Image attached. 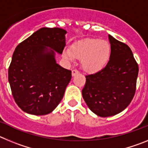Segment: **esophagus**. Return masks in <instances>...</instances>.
<instances>
[{"mask_svg":"<svg viewBox=\"0 0 148 148\" xmlns=\"http://www.w3.org/2000/svg\"><path fill=\"white\" fill-rule=\"evenodd\" d=\"M78 73H79V71H78V70H73V71H72V75H73V76H75V75H78Z\"/></svg>","mask_w":148,"mask_h":148,"instance_id":"esophagus-1","label":"esophagus"}]
</instances>
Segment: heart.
<instances>
[{"label":"heart","instance_id":"b5f03b06","mask_svg":"<svg viewBox=\"0 0 148 148\" xmlns=\"http://www.w3.org/2000/svg\"><path fill=\"white\" fill-rule=\"evenodd\" d=\"M111 47L107 40L90 38L82 40L73 46L71 54L65 53L66 58L73 57L82 60L83 69L89 73H95L104 67L109 61Z\"/></svg>","mask_w":148,"mask_h":148}]
</instances>
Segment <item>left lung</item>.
Listing matches in <instances>:
<instances>
[{"label":"left lung","instance_id":"1","mask_svg":"<svg viewBox=\"0 0 148 148\" xmlns=\"http://www.w3.org/2000/svg\"><path fill=\"white\" fill-rule=\"evenodd\" d=\"M111 55L102 70L86 75L82 96L90 110L101 117L121 113L135 95L138 66L130 48L109 35Z\"/></svg>","mask_w":148,"mask_h":148}]
</instances>
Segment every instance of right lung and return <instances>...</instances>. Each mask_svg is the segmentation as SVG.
<instances>
[{"mask_svg": "<svg viewBox=\"0 0 148 148\" xmlns=\"http://www.w3.org/2000/svg\"><path fill=\"white\" fill-rule=\"evenodd\" d=\"M66 33L58 27L40 28L15 48L8 78L15 102L26 113L48 114L63 99L72 72L56 63L55 51L62 53Z\"/></svg>", "mask_w": 148, "mask_h": 148, "instance_id": "1", "label": "right lung"}]
</instances>
